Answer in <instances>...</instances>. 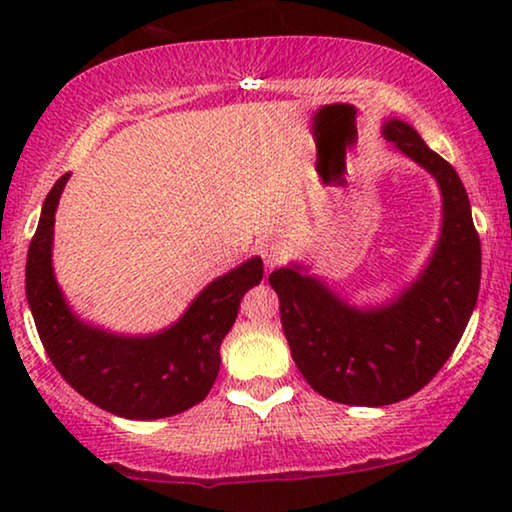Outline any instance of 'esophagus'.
Returning a JSON list of instances; mask_svg holds the SVG:
<instances>
[{
  "label": "esophagus",
  "instance_id": "34e87169",
  "mask_svg": "<svg viewBox=\"0 0 512 512\" xmlns=\"http://www.w3.org/2000/svg\"><path fill=\"white\" fill-rule=\"evenodd\" d=\"M286 254H289V251H286L282 242H268V244H263V247H261L263 263H265V268H268V270L277 268V265L286 258Z\"/></svg>",
  "mask_w": 512,
  "mask_h": 512
}]
</instances>
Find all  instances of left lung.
Instances as JSON below:
<instances>
[{
  "label": "left lung",
  "instance_id": "obj_1",
  "mask_svg": "<svg viewBox=\"0 0 512 512\" xmlns=\"http://www.w3.org/2000/svg\"><path fill=\"white\" fill-rule=\"evenodd\" d=\"M382 137L429 172L440 191V233L419 275L373 305L349 303L298 261L268 277L307 384L335 403L363 408L403 401L443 368L478 303L482 263L471 202L454 167L401 118H387Z\"/></svg>",
  "mask_w": 512,
  "mask_h": 512
}]
</instances>
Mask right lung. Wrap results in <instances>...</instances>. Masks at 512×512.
<instances>
[{
	"label": "right lung",
	"mask_w": 512,
	"mask_h": 512,
	"mask_svg": "<svg viewBox=\"0 0 512 512\" xmlns=\"http://www.w3.org/2000/svg\"><path fill=\"white\" fill-rule=\"evenodd\" d=\"M69 177L62 174L46 195L25 268L27 305L48 359L69 387L111 415H179L212 389L221 368V342L235 324L240 300L263 279L261 256L212 279L167 328L146 335L109 331L83 319L55 279V212Z\"/></svg>",
	"instance_id": "right-lung-1"
}]
</instances>
